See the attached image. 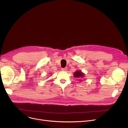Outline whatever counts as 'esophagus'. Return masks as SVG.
I'll return each instance as SVG.
<instances>
[{
	"label": "esophagus",
	"mask_w": 128,
	"mask_h": 128,
	"mask_svg": "<svg viewBox=\"0 0 128 128\" xmlns=\"http://www.w3.org/2000/svg\"><path fill=\"white\" fill-rule=\"evenodd\" d=\"M66 70H67V68H62V70L64 71H66Z\"/></svg>",
	"instance_id": "esophagus-1"
}]
</instances>
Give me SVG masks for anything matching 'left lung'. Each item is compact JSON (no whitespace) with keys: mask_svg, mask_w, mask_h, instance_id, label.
Wrapping results in <instances>:
<instances>
[{"mask_svg":"<svg viewBox=\"0 0 128 128\" xmlns=\"http://www.w3.org/2000/svg\"><path fill=\"white\" fill-rule=\"evenodd\" d=\"M74 76L75 78H82L84 76L85 74H84L83 72H82L81 70H77L76 71H75L74 72ZM80 81L82 82V80H80Z\"/></svg>","mask_w":128,"mask_h":128,"instance_id":"8db88e82","label":"left lung"}]
</instances>
